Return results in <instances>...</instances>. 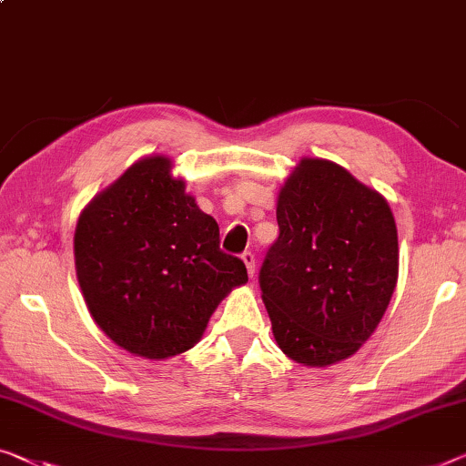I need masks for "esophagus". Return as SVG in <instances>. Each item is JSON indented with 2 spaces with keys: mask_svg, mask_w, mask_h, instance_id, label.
Returning a JSON list of instances; mask_svg holds the SVG:
<instances>
[{
  "mask_svg": "<svg viewBox=\"0 0 466 466\" xmlns=\"http://www.w3.org/2000/svg\"><path fill=\"white\" fill-rule=\"evenodd\" d=\"M242 261H245V266H247V272H248V276H255V255L251 253V251H247V253H242Z\"/></svg>",
  "mask_w": 466,
  "mask_h": 466,
  "instance_id": "1",
  "label": "esophagus"
}]
</instances>
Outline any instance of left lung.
Returning <instances> with one entry per match:
<instances>
[{
	"instance_id": "1",
	"label": "left lung",
	"mask_w": 466,
	"mask_h": 466,
	"mask_svg": "<svg viewBox=\"0 0 466 466\" xmlns=\"http://www.w3.org/2000/svg\"><path fill=\"white\" fill-rule=\"evenodd\" d=\"M276 219L280 236L259 272L276 343L297 364L341 362L368 341L398 284L393 213L341 165L305 157L278 192Z\"/></svg>"
}]
</instances>
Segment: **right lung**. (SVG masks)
I'll return each mask as SVG.
<instances>
[{
  "label": "right lung",
  "instance_id": "obj_1",
  "mask_svg": "<svg viewBox=\"0 0 466 466\" xmlns=\"http://www.w3.org/2000/svg\"><path fill=\"white\" fill-rule=\"evenodd\" d=\"M173 161H136L81 211L75 269L94 322L144 360L188 351L232 289L247 284L238 257L219 251V226L198 209Z\"/></svg>",
  "mask_w": 466,
  "mask_h": 466
}]
</instances>
